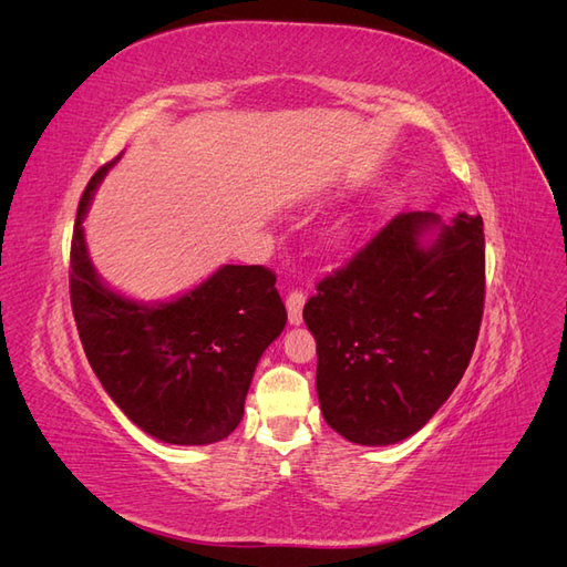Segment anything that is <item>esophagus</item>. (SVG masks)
<instances>
[{"label":"esophagus","mask_w":567,"mask_h":567,"mask_svg":"<svg viewBox=\"0 0 567 567\" xmlns=\"http://www.w3.org/2000/svg\"><path fill=\"white\" fill-rule=\"evenodd\" d=\"M302 307H305L302 290H290L288 298H286V310H288V321L293 326L302 323Z\"/></svg>","instance_id":"34e87169"}]
</instances>
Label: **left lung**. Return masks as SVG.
Returning <instances> with one entry per match:
<instances>
[{
	"instance_id": "8db88e82",
	"label": "left lung",
	"mask_w": 567,
	"mask_h": 567,
	"mask_svg": "<svg viewBox=\"0 0 567 567\" xmlns=\"http://www.w3.org/2000/svg\"><path fill=\"white\" fill-rule=\"evenodd\" d=\"M483 307V217H392L302 310L326 423L367 447L421 431L466 371Z\"/></svg>"
}]
</instances>
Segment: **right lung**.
<instances>
[{
	"label": "right lung",
	"mask_w": 567,
	"mask_h": 567,
	"mask_svg": "<svg viewBox=\"0 0 567 567\" xmlns=\"http://www.w3.org/2000/svg\"><path fill=\"white\" fill-rule=\"evenodd\" d=\"M117 158L90 179L73 229L71 305L84 354L111 400L151 437L219 442L241 423L255 367L286 326L277 277L262 265H225L169 302L115 293L90 260L82 219Z\"/></svg>",
	"instance_id": "obj_1"
}]
</instances>
